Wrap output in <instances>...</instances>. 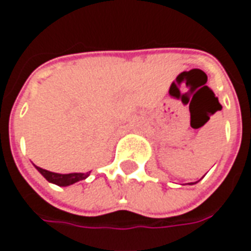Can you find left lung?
<instances>
[{
    "label": "left lung",
    "instance_id": "1",
    "mask_svg": "<svg viewBox=\"0 0 251 251\" xmlns=\"http://www.w3.org/2000/svg\"><path fill=\"white\" fill-rule=\"evenodd\" d=\"M196 183H198V181H196ZM196 183H188L189 185H192V184H196Z\"/></svg>",
    "mask_w": 251,
    "mask_h": 251
}]
</instances>
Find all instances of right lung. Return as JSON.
<instances>
[{
	"mask_svg": "<svg viewBox=\"0 0 251 251\" xmlns=\"http://www.w3.org/2000/svg\"><path fill=\"white\" fill-rule=\"evenodd\" d=\"M36 169H37L50 183H53V184L59 185V187H67V185H71L74 184V183H76V181L87 179L88 176H90V174H91V171L87 172V174H55V172H50V171L40 168V167H36Z\"/></svg>",
	"mask_w": 251,
	"mask_h": 251,
	"instance_id": "right-lung-1",
	"label": "right lung"
}]
</instances>
